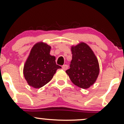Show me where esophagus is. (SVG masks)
<instances>
[{
    "label": "esophagus",
    "instance_id": "1",
    "mask_svg": "<svg viewBox=\"0 0 124 124\" xmlns=\"http://www.w3.org/2000/svg\"><path fill=\"white\" fill-rule=\"evenodd\" d=\"M62 69H63V70H67V69H68V66L67 65H63V66H62Z\"/></svg>",
    "mask_w": 124,
    "mask_h": 124
}]
</instances>
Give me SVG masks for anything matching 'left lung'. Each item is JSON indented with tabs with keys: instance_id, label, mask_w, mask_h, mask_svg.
<instances>
[{
	"instance_id": "1",
	"label": "left lung",
	"mask_w": 124,
	"mask_h": 124,
	"mask_svg": "<svg viewBox=\"0 0 124 124\" xmlns=\"http://www.w3.org/2000/svg\"><path fill=\"white\" fill-rule=\"evenodd\" d=\"M72 59L70 68L66 70L73 84L87 89L96 82L99 74V65L93 51L82 42L72 47Z\"/></svg>"
}]
</instances>
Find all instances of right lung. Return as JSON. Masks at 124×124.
Returning <instances> with one entry per match:
<instances>
[{"label":"right lung","instance_id":"add662e5","mask_svg":"<svg viewBox=\"0 0 124 124\" xmlns=\"http://www.w3.org/2000/svg\"><path fill=\"white\" fill-rule=\"evenodd\" d=\"M51 46L43 42L36 44L24 66V76L28 85L35 89L41 88L50 81L58 69L55 57L49 54Z\"/></svg>","mask_w":124,"mask_h":124}]
</instances>
